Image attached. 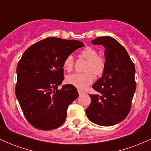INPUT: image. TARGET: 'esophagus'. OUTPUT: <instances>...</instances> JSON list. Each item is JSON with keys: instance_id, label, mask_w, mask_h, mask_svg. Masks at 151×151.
Wrapping results in <instances>:
<instances>
[{"instance_id": "1", "label": "esophagus", "mask_w": 151, "mask_h": 151, "mask_svg": "<svg viewBox=\"0 0 151 151\" xmlns=\"http://www.w3.org/2000/svg\"><path fill=\"white\" fill-rule=\"evenodd\" d=\"M77 91H78V93H79V95H80V94H82V93H84V91H81V90L78 89Z\"/></svg>"}]
</instances>
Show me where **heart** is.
Segmentation results:
<instances>
[{
    "instance_id": "b5f03b06",
    "label": "heart",
    "mask_w": 151,
    "mask_h": 151,
    "mask_svg": "<svg viewBox=\"0 0 151 151\" xmlns=\"http://www.w3.org/2000/svg\"><path fill=\"white\" fill-rule=\"evenodd\" d=\"M81 56L87 60L83 73H74L68 75L66 80L78 89H84L92 83L96 76H101L105 70L104 58L98 55V52L91 47H86L81 52ZM63 68L67 72H71L74 68V59L72 55H68L63 62Z\"/></svg>"
}]
</instances>
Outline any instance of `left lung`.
Here are the masks:
<instances>
[{
	"label": "left lung",
	"instance_id": "1",
	"mask_svg": "<svg viewBox=\"0 0 151 151\" xmlns=\"http://www.w3.org/2000/svg\"><path fill=\"white\" fill-rule=\"evenodd\" d=\"M104 47L105 70L92 88L99 94H90L86 109L91 122L103 126L115 125L126 119L131 108L136 84L135 65L129 54L116 40L109 36L91 41Z\"/></svg>",
	"mask_w": 151,
	"mask_h": 151
}]
</instances>
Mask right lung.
<instances>
[{"instance_id": "obj_1", "label": "right lung", "mask_w": 151, "mask_h": 151, "mask_svg": "<svg viewBox=\"0 0 151 151\" xmlns=\"http://www.w3.org/2000/svg\"><path fill=\"white\" fill-rule=\"evenodd\" d=\"M80 41L47 37L31 45L17 66L15 94L27 121L43 131L65 122L69 105L79 96L72 84L58 86L64 80L63 62L84 47Z\"/></svg>"}]
</instances>
